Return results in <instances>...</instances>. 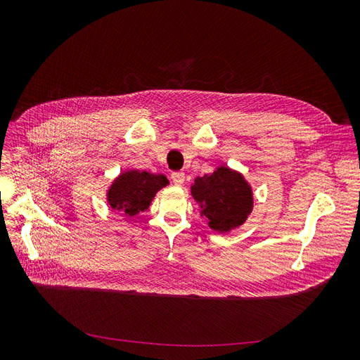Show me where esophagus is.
Wrapping results in <instances>:
<instances>
[{
	"mask_svg": "<svg viewBox=\"0 0 360 360\" xmlns=\"http://www.w3.org/2000/svg\"><path fill=\"white\" fill-rule=\"evenodd\" d=\"M171 181L176 184V186H181V184L184 183V174L183 172H172L171 174Z\"/></svg>",
	"mask_w": 360,
	"mask_h": 360,
	"instance_id": "esophagus-1",
	"label": "esophagus"
}]
</instances>
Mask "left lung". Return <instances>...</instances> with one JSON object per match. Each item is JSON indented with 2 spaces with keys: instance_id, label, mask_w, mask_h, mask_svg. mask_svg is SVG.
<instances>
[{
  "instance_id": "1",
  "label": "left lung",
  "mask_w": 360,
  "mask_h": 360,
  "mask_svg": "<svg viewBox=\"0 0 360 360\" xmlns=\"http://www.w3.org/2000/svg\"><path fill=\"white\" fill-rule=\"evenodd\" d=\"M191 192L214 231L226 233L240 226L252 212V191L248 181L240 172L226 167L195 179Z\"/></svg>"
}]
</instances>
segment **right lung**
I'll list each match as a JSON object with an SVG mask.
<instances>
[{"instance_id": "1", "label": "right lung", "mask_w": 360, "mask_h": 360, "mask_svg": "<svg viewBox=\"0 0 360 360\" xmlns=\"http://www.w3.org/2000/svg\"><path fill=\"white\" fill-rule=\"evenodd\" d=\"M168 180L162 174L130 169L120 174L111 184L106 197L111 209L127 216H135L148 209L158 191L167 186Z\"/></svg>"}]
</instances>
